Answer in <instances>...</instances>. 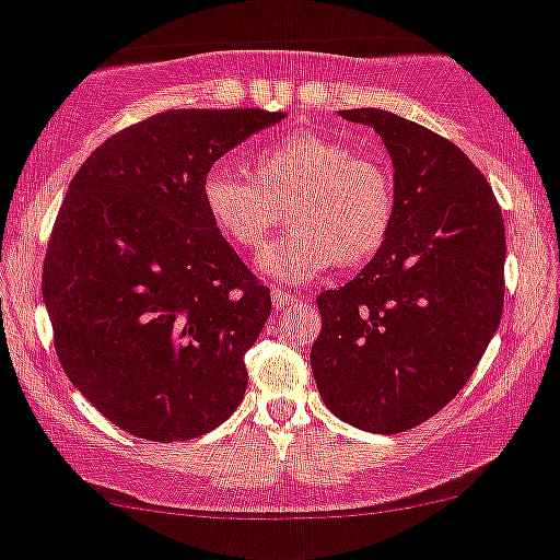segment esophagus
Masks as SVG:
<instances>
[{"label": "esophagus", "mask_w": 560, "mask_h": 560, "mask_svg": "<svg viewBox=\"0 0 560 560\" xmlns=\"http://www.w3.org/2000/svg\"><path fill=\"white\" fill-rule=\"evenodd\" d=\"M270 303H273L276 311H284V308H290L292 303H298V295L295 292L276 287V290H270Z\"/></svg>", "instance_id": "34e87169"}]
</instances>
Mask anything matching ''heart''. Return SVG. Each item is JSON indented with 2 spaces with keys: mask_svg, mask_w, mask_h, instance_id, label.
<instances>
[{
  "mask_svg": "<svg viewBox=\"0 0 560 560\" xmlns=\"http://www.w3.org/2000/svg\"><path fill=\"white\" fill-rule=\"evenodd\" d=\"M255 179L211 168L203 206L238 249H255L290 214V231L257 255V270L279 284H300L338 260L346 268L381 252L397 217L392 172L375 158L322 133H290L252 161Z\"/></svg>",
  "mask_w": 560,
  "mask_h": 560,
  "instance_id": "b5f03b06",
  "label": "heart"
}]
</instances>
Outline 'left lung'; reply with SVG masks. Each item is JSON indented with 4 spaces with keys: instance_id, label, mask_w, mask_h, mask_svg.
Wrapping results in <instances>:
<instances>
[{
    "instance_id": "obj_1",
    "label": "left lung",
    "mask_w": 560,
    "mask_h": 560,
    "mask_svg": "<svg viewBox=\"0 0 560 560\" xmlns=\"http://www.w3.org/2000/svg\"><path fill=\"white\" fill-rule=\"evenodd\" d=\"M338 115L386 144L397 217L357 279L316 298L311 370L340 421L397 434L443 410L486 354L504 305V220L453 141L386 109Z\"/></svg>"
}]
</instances>
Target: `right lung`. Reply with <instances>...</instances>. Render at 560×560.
I'll return each instance as SVG.
<instances>
[{"instance_id":"obj_1","label":"right lung","mask_w":560,"mask_h":560,"mask_svg":"<svg viewBox=\"0 0 560 560\" xmlns=\"http://www.w3.org/2000/svg\"><path fill=\"white\" fill-rule=\"evenodd\" d=\"M281 117L161 112L96 147L69 182L45 255V308L69 381L133 438L192 440L244 399V354L270 292L206 214L203 179Z\"/></svg>"}]
</instances>
